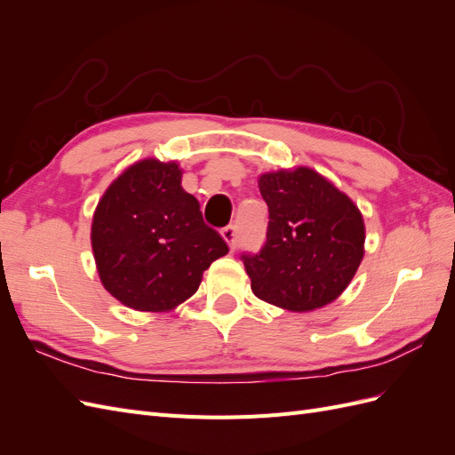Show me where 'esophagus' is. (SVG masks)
<instances>
[{
  "instance_id": "obj_1",
  "label": "esophagus",
  "mask_w": 455,
  "mask_h": 455,
  "mask_svg": "<svg viewBox=\"0 0 455 455\" xmlns=\"http://www.w3.org/2000/svg\"><path fill=\"white\" fill-rule=\"evenodd\" d=\"M222 237H224V241L228 243L229 249L235 251V246H237V228H235V226L224 228V229H222Z\"/></svg>"
}]
</instances>
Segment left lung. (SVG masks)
Instances as JSON below:
<instances>
[{
	"mask_svg": "<svg viewBox=\"0 0 455 455\" xmlns=\"http://www.w3.org/2000/svg\"><path fill=\"white\" fill-rule=\"evenodd\" d=\"M267 241L243 254L256 298L294 313L324 307L346 291L364 258V220L343 191L309 167L259 174Z\"/></svg>",
	"mask_w": 455,
	"mask_h": 455,
	"instance_id": "left-lung-1",
	"label": "left lung"
}]
</instances>
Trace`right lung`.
Here are the masks:
<instances>
[{"instance_id":"right-lung-1","label":"right lung","mask_w":455,"mask_h":455,"mask_svg":"<svg viewBox=\"0 0 455 455\" xmlns=\"http://www.w3.org/2000/svg\"><path fill=\"white\" fill-rule=\"evenodd\" d=\"M106 291L136 311L167 313L197 292L203 271L229 252L182 188L180 164L136 161L108 186L91 226Z\"/></svg>"}]
</instances>
